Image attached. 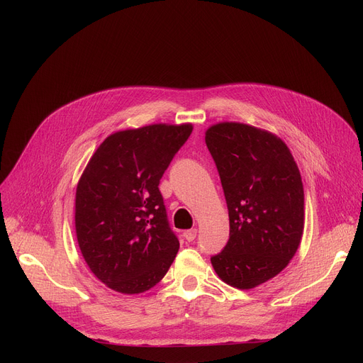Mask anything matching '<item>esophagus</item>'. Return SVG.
<instances>
[{"mask_svg": "<svg viewBox=\"0 0 363 363\" xmlns=\"http://www.w3.org/2000/svg\"><path fill=\"white\" fill-rule=\"evenodd\" d=\"M197 237V230H188L184 233V238L186 241H193Z\"/></svg>", "mask_w": 363, "mask_h": 363, "instance_id": "1", "label": "esophagus"}]
</instances>
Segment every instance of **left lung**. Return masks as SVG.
<instances>
[{"mask_svg": "<svg viewBox=\"0 0 363 363\" xmlns=\"http://www.w3.org/2000/svg\"><path fill=\"white\" fill-rule=\"evenodd\" d=\"M230 215V240L211 259L231 287L250 290L277 277L294 257L304 228L300 170L275 133L240 122L207 128Z\"/></svg>", "mask_w": 363, "mask_h": 363, "instance_id": "obj_1", "label": "left lung"}]
</instances>
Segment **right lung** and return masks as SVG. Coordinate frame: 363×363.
Returning a JSON list of instances; mask_svg holds the SVG:
<instances>
[{"instance_id":"add662e5","label":"right lung","mask_w":363,"mask_h":363,"mask_svg":"<svg viewBox=\"0 0 363 363\" xmlns=\"http://www.w3.org/2000/svg\"><path fill=\"white\" fill-rule=\"evenodd\" d=\"M191 132V123L118 130L82 172L76 238L89 271L113 291L140 294L155 287L179 250L159 184Z\"/></svg>"}]
</instances>
